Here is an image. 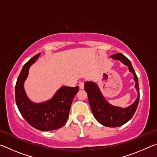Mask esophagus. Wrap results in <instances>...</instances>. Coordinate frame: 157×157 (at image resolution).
Here are the masks:
<instances>
[{"label":"esophagus","instance_id":"1","mask_svg":"<svg viewBox=\"0 0 157 157\" xmlns=\"http://www.w3.org/2000/svg\"><path fill=\"white\" fill-rule=\"evenodd\" d=\"M79 86L80 89H83L84 87V82H80L79 84Z\"/></svg>","mask_w":157,"mask_h":157}]
</instances>
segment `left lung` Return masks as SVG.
<instances>
[{
  "label": "left lung",
  "mask_w": 157,
  "mask_h": 157,
  "mask_svg": "<svg viewBox=\"0 0 157 157\" xmlns=\"http://www.w3.org/2000/svg\"><path fill=\"white\" fill-rule=\"evenodd\" d=\"M111 58L120 60L129 67L130 72L134 74L135 87L138 91V97L135 102L127 108L116 107L111 105L102 96L99 88L92 82H86L84 84V90L88 95V99L93 114L96 120L102 125L109 127H119L126 123L132 118L139 105L140 94L138 78L133 68L130 61L122 53L111 55Z\"/></svg>",
  "instance_id": "obj_1"
}]
</instances>
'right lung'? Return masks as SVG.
I'll return each mask as SVG.
<instances>
[{
	"instance_id": "add662e5",
	"label": "right lung",
	"mask_w": 157,
	"mask_h": 157,
	"mask_svg": "<svg viewBox=\"0 0 157 157\" xmlns=\"http://www.w3.org/2000/svg\"><path fill=\"white\" fill-rule=\"evenodd\" d=\"M39 55L40 53H38L23 66L16 83V102L23 118L32 127L40 131H51L61 128L66 124L79 86H63L58 90L51 100L39 104L31 102L25 94L23 84L27 78L29 68Z\"/></svg>"
}]
</instances>
